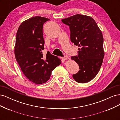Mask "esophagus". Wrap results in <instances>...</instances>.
I'll use <instances>...</instances> for the list:
<instances>
[{
	"mask_svg": "<svg viewBox=\"0 0 120 120\" xmlns=\"http://www.w3.org/2000/svg\"><path fill=\"white\" fill-rule=\"evenodd\" d=\"M61 59H62L63 60H68L69 59V57L68 56H64V57H61Z\"/></svg>",
	"mask_w": 120,
	"mask_h": 120,
	"instance_id": "34e87169",
	"label": "esophagus"
}]
</instances>
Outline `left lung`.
<instances>
[{"label":"left lung","instance_id":"obj_1","mask_svg":"<svg viewBox=\"0 0 120 120\" xmlns=\"http://www.w3.org/2000/svg\"><path fill=\"white\" fill-rule=\"evenodd\" d=\"M62 22L69 26L71 42L79 48L78 56H72L79 66V71L72 75L79 83L88 82L99 72L104 57L102 33L92 17L75 14Z\"/></svg>","mask_w":120,"mask_h":120}]
</instances>
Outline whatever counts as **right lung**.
Listing matches in <instances>:
<instances>
[{
    "instance_id": "obj_1",
    "label": "right lung",
    "mask_w": 120,
    "mask_h": 120,
    "mask_svg": "<svg viewBox=\"0 0 120 120\" xmlns=\"http://www.w3.org/2000/svg\"><path fill=\"white\" fill-rule=\"evenodd\" d=\"M49 19L32 17L21 23L17 31L14 54L21 71L29 80L36 84L45 83L52 71L61 64L59 57L48 52L43 56L45 41L43 25Z\"/></svg>"
}]
</instances>
